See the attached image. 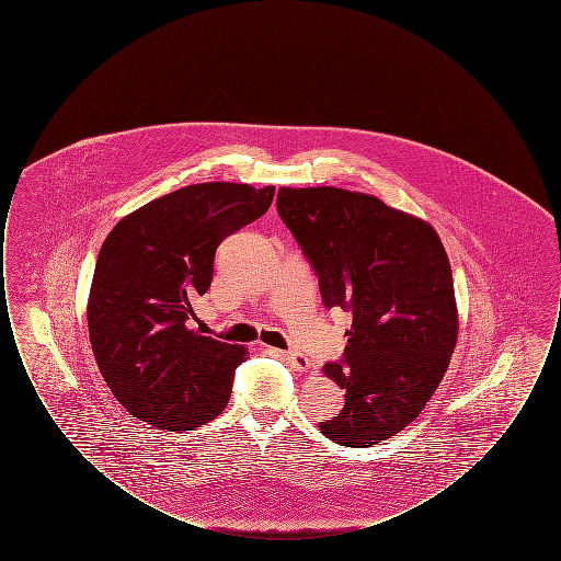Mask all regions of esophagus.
I'll return each mask as SVG.
<instances>
[{"instance_id":"1","label":"esophagus","mask_w":561,"mask_h":561,"mask_svg":"<svg viewBox=\"0 0 561 561\" xmlns=\"http://www.w3.org/2000/svg\"><path fill=\"white\" fill-rule=\"evenodd\" d=\"M279 357H284L296 373H307L311 368V359L305 353L298 351H279Z\"/></svg>"}]
</instances>
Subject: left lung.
I'll list each match as a JSON object with an SVG mask.
<instances>
[{
  "label": "left lung",
  "instance_id": "obj_1",
  "mask_svg": "<svg viewBox=\"0 0 561 561\" xmlns=\"http://www.w3.org/2000/svg\"><path fill=\"white\" fill-rule=\"evenodd\" d=\"M277 213L320 282L325 309L351 313L343 362L323 374L345 408L321 433L368 448L408 427L448 370L458 311L437 231L378 197L339 187H282Z\"/></svg>",
  "mask_w": 561,
  "mask_h": 561
}]
</instances>
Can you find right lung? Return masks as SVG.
<instances>
[{
	"mask_svg": "<svg viewBox=\"0 0 561 561\" xmlns=\"http://www.w3.org/2000/svg\"><path fill=\"white\" fill-rule=\"evenodd\" d=\"M275 187L199 183L124 216L103 241L88 298L99 370L133 416L168 431L214 421L248 348L191 330L227 236L267 213Z\"/></svg>",
	"mask_w": 561,
	"mask_h": 561,
	"instance_id": "obj_1",
	"label": "right lung"
}]
</instances>
